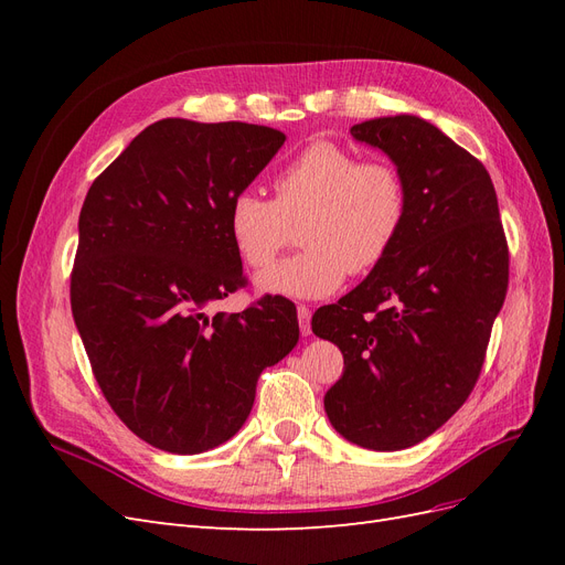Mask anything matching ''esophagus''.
<instances>
[{
    "mask_svg": "<svg viewBox=\"0 0 565 565\" xmlns=\"http://www.w3.org/2000/svg\"><path fill=\"white\" fill-rule=\"evenodd\" d=\"M297 318H299L301 337H311V311L306 309V306H299V309H297Z\"/></svg>",
    "mask_w": 565,
    "mask_h": 565,
    "instance_id": "obj_1",
    "label": "esophagus"
}]
</instances>
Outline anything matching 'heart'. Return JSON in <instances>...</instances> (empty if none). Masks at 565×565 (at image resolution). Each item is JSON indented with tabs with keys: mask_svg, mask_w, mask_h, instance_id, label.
<instances>
[{
	"mask_svg": "<svg viewBox=\"0 0 565 565\" xmlns=\"http://www.w3.org/2000/svg\"><path fill=\"white\" fill-rule=\"evenodd\" d=\"M276 198L241 191L226 216L228 237L249 268H266L297 226L303 247L256 276L264 295L322 299L349 273L377 268L398 243L407 218V188L388 162L363 160L330 141L303 148L273 179Z\"/></svg>",
	"mask_w": 565,
	"mask_h": 565,
	"instance_id": "heart-1",
	"label": "heart"
}]
</instances>
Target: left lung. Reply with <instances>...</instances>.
<instances>
[{
	"label": "left lung",
	"instance_id": "1",
	"mask_svg": "<svg viewBox=\"0 0 565 565\" xmlns=\"http://www.w3.org/2000/svg\"><path fill=\"white\" fill-rule=\"evenodd\" d=\"M407 188L398 243L311 328L344 353L324 393L330 424L367 450H403L440 429L481 374L509 285L498 195L486 167L417 115L353 125Z\"/></svg>",
	"mask_w": 565,
	"mask_h": 565
}]
</instances>
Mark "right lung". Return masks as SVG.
I'll list each match as a JSON object with an SVG mask.
<instances>
[{"label": "right lung", "instance_id": "1", "mask_svg": "<svg viewBox=\"0 0 565 565\" xmlns=\"http://www.w3.org/2000/svg\"><path fill=\"white\" fill-rule=\"evenodd\" d=\"M282 143L270 127L167 117L84 198L73 318L106 401L152 448L198 455L233 438L259 374L297 347V309L282 297L207 313L245 282L228 204Z\"/></svg>", "mask_w": 565, "mask_h": 565}]
</instances>
